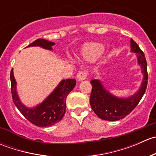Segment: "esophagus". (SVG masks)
<instances>
[{
  "label": "esophagus",
  "instance_id": "esophagus-1",
  "mask_svg": "<svg viewBox=\"0 0 156 156\" xmlns=\"http://www.w3.org/2000/svg\"><path fill=\"white\" fill-rule=\"evenodd\" d=\"M88 75V72L87 70H81L77 75V78L79 81H83V80L86 79Z\"/></svg>",
  "mask_w": 156,
  "mask_h": 156
}]
</instances>
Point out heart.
I'll use <instances>...</instances> for the list:
<instances>
[{"label":"heart","instance_id":"b5f03b06","mask_svg":"<svg viewBox=\"0 0 156 156\" xmlns=\"http://www.w3.org/2000/svg\"><path fill=\"white\" fill-rule=\"evenodd\" d=\"M103 51V46L100 44H87L81 50V56L86 59H93L100 56Z\"/></svg>","mask_w":156,"mask_h":156}]
</instances>
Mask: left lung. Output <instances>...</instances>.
I'll return each mask as SVG.
<instances>
[{
  "label": "left lung",
  "mask_w": 156,
  "mask_h": 156,
  "mask_svg": "<svg viewBox=\"0 0 156 156\" xmlns=\"http://www.w3.org/2000/svg\"><path fill=\"white\" fill-rule=\"evenodd\" d=\"M131 50L135 52L138 58V63L142 67L144 75L142 86L136 94L127 99H121L111 95L103 88L97 80H92L90 103L93 111L101 119L106 121H118L125 118L138 105L145 94L148 83L147 63L144 53L137 44L130 39Z\"/></svg>",
  "instance_id": "8db88e82"
}]
</instances>
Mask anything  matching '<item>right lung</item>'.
<instances>
[{"instance_id": "1", "label": "right lung", "mask_w": 156, "mask_h": 156, "mask_svg": "<svg viewBox=\"0 0 156 156\" xmlns=\"http://www.w3.org/2000/svg\"><path fill=\"white\" fill-rule=\"evenodd\" d=\"M54 44L53 42L39 38L30 44L28 47L40 46L48 50H51V47ZM10 83L12 101L20 112L33 125L45 127L57 123L62 119L66 112V97L75 87L76 81L75 79L62 80L48 98L41 104L34 108L25 107L20 103L16 90V80L12 69H11L10 72Z\"/></svg>"}]
</instances>
